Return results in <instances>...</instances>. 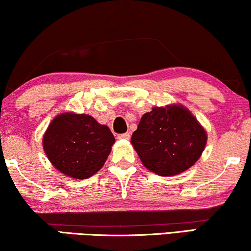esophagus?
Segmentation results:
<instances>
[{"label": "esophagus", "mask_w": 251, "mask_h": 251, "mask_svg": "<svg viewBox=\"0 0 251 251\" xmlns=\"http://www.w3.org/2000/svg\"><path fill=\"white\" fill-rule=\"evenodd\" d=\"M118 138L119 139H129L130 138V133L129 132H126V133H121V135H118Z\"/></svg>", "instance_id": "34e87169"}]
</instances>
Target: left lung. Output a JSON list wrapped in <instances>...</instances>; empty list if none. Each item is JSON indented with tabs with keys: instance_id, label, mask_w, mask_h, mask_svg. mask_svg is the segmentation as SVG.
Segmentation results:
<instances>
[{
	"instance_id": "1",
	"label": "left lung",
	"mask_w": 251,
	"mask_h": 251,
	"mask_svg": "<svg viewBox=\"0 0 251 251\" xmlns=\"http://www.w3.org/2000/svg\"><path fill=\"white\" fill-rule=\"evenodd\" d=\"M207 131L180 104L152 108L140 119L131 145L144 167L160 176H176L200 159Z\"/></svg>"
}]
</instances>
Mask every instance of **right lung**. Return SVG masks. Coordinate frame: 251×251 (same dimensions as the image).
Returning a JSON list of instances; mask_svg holds the SVG:
<instances>
[{"label":"right lung","mask_w":251,"mask_h":251,"mask_svg":"<svg viewBox=\"0 0 251 251\" xmlns=\"http://www.w3.org/2000/svg\"><path fill=\"white\" fill-rule=\"evenodd\" d=\"M115 138L107 126L89 114H58L43 135L44 153L65 176L87 179L104 166Z\"/></svg>","instance_id":"add662e5"}]
</instances>
